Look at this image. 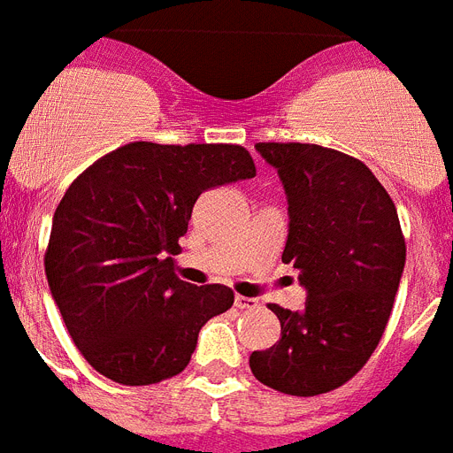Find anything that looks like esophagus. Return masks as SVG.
I'll use <instances>...</instances> for the list:
<instances>
[{
    "label": "esophagus",
    "instance_id": "34e87169",
    "mask_svg": "<svg viewBox=\"0 0 453 453\" xmlns=\"http://www.w3.org/2000/svg\"><path fill=\"white\" fill-rule=\"evenodd\" d=\"M234 305L240 310H254L258 305V298H249V296H234Z\"/></svg>",
    "mask_w": 453,
    "mask_h": 453
}]
</instances>
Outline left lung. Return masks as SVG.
I'll return each instance as SVG.
<instances>
[{"label":"left lung","instance_id":"1","mask_svg":"<svg viewBox=\"0 0 453 453\" xmlns=\"http://www.w3.org/2000/svg\"><path fill=\"white\" fill-rule=\"evenodd\" d=\"M289 202L282 261L308 291L301 312L280 305L282 338L249 366L263 386L312 397L343 386L376 350L393 312L407 247L379 178L343 152L310 143H258Z\"/></svg>","mask_w":453,"mask_h":453}]
</instances>
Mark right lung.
<instances>
[{
    "instance_id": "right-lung-1",
    "label": "right lung",
    "mask_w": 453,
    "mask_h": 453,
    "mask_svg": "<svg viewBox=\"0 0 453 453\" xmlns=\"http://www.w3.org/2000/svg\"><path fill=\"white\" fill-rule=\"evenodd\" d=\"M256 176L242 145L129 143L94 162L60 199L46 280L74 345L122 386H150L188 366L197 334L226 312L223 284L192 287L173 256L197 197Z\"/></svg>"
}]
</instances>
